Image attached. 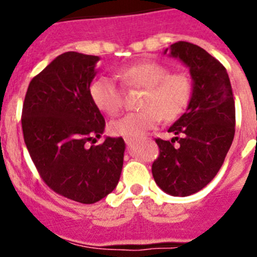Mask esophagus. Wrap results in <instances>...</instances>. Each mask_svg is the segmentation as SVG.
Segmentation results:
<instances>
[{"label":"esophagus","mask_w":257,"mask_h":257,"mask_svg":"<svg viewBox=\"0 0 257 257\" xmlns=\"http://www.w3.org/2000/svg\"><path fill=\"white\" fill-rule=\"evenodd\" d=\"M124 141H125V143L128 144V145H129V144H132V143H133V142H134L133 139H129V138H125V139H124Z\"/></svg>","instance_id":"1"}]
</instances>
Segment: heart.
Segmentation results:
<instances>
[{
    "instance_id": "obj_1",
    "label": "heart",
    "mask_w": 257,
    "mask_h": 257,
    "mask_svg": "<svg viewBox=\"0 0 257 257\" xmlns=\"http://www.w3.org/2000/svg\"><path fill=\"white\" fill-rule=\"evenodd\" d=\"M121 84L126 88L144 89L141 99L143 110L128 113L110 123L112 134L136 139L154 129L162 118L167 121L179 118L190 103L193 83L181 72H170L158 62H142L118 72ZM89 94L95 107L108 115H115L123 107L124 95L119 85L107 77L97 78L90 84Z\"/></svg>"
}]
</instances>
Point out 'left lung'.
<instances>
[{"label": "left lung", "instance_id": "1", "mask_svg": "<svg viewBox=\"0 0 257 257\" xmlns=\"http://www.w3.org/2000/svg\"><path fill=\"white\" fill-rule=\"evenodd\" d=\"M169 52L189 67L193 93L168 131L175 134L172 142L155 139L159 157L152 173L163 191L189 196L205 188L224 163L235 136V100L226 69L205 49L180 41Z\"/></svg>", "mask_w": 257, "mask_h": 257}]
</instances>
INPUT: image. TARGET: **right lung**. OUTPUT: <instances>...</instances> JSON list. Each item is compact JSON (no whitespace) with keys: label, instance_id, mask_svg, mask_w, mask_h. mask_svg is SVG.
Here are the masks:
<instances>
[{"label":"right lung","instance_id":"obj_1","mask_svg":"<svg viewBox=\"0 0 257 257\" xmlns=\"http://www.w3.org/2000/svg\"><path fill=\"white\" fill-rule=\"evenodd\" d=\"M98 56L66 52L28 85L22 108L26 147L41 178L59 195L94 204L112 193L120 178L125 143H95L105 121L89 94Z\"/></svg>","mask_w":257,"mask_h":257}]
</instances>
